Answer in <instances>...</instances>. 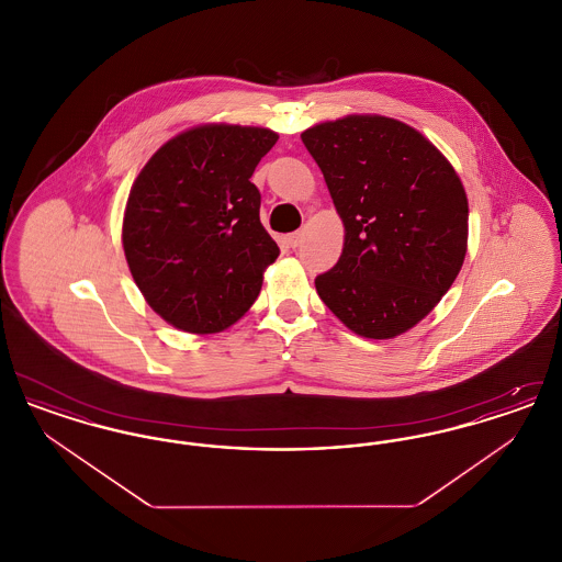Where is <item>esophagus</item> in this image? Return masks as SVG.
Wrapping results in <instances>:
<instances>
[{
    "label": "esophagus",
    "instance_id": "34e87169",
    "mask_svg": "<svg viewBox=\"0 0 562 562\" xmlns=\"http://www.w3.org/2000/svg\"><path fill=\"white\" fill-rule=\"evenodd\" d=\"M301 241H303V229H296V232L286 236V244H289L291 248H296Z\"/></svg>",
    "mask_w": 562,
    "mask_h": 562
}]
</instances>
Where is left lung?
I'll return each instance as SVG.
<instances>
[{
    "label": "left lung",
    "instance_id": "1",
    "mask_svg": "<svg viewBox=\"0 0 562 562\" xmlns=\"http://www.w3.org/2000/svg\"><path fill=\"white\" fill-rule=\"evenodd\" d=\"M321 166L346 241L316 278L324 305L360 337L424 321L463 266L468 198L453 166L415 128L348 115L301 134Z\"/></svg>",
    "mask_w": 562,
    "mask_h": 562
}]
</instances>
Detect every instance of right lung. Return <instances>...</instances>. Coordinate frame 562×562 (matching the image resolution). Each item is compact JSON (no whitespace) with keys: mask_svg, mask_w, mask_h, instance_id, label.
<instances>
[{"mask_svg":"<svg viewBox=\"0 0 562 562\" xmlns=\"http://www.w3.org/2000/svg\"><path fill=\"white\" fill-rule=\"evenodd\" d=\"M278 134L204 124L177 134L134 181L122 244L138 291L164 321L221 333L250 310L280 248L250 183Z\"/></svg>","mask_w":562,"mask_h":562,"instance_id":"add662e5","label":"right lung"}]
</instances>
